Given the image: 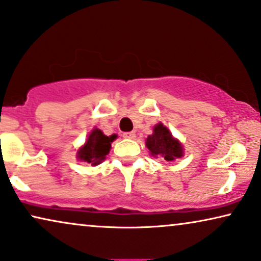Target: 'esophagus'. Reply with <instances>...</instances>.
<instances>
[{
    "instance_id": "esophagus-1",
    "label": "esophagus",
    "mask_w": 261,
    "mask_h": 261,
    "mask_svg": "<svg viewBox=\"0 0 261 261\" xmlns=\"http://www.w3.org/2000/svg\"><path fill=\"white\" fill-rule=\"evenodd\" d=\"M123 137L126 138V140H134V138L136 137V133H134V131H131V133H125L123 134Z\"/></svg>"
}]
</instances>
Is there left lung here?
Here are the masks:
<instances>
[{
    "instance_id": "left-lung-1",
    "label": "left lung",
    "mask_w": 261,
    "mask_h": 261,
    "mask_svg": "<svg viewBox=\"0 0 261 261\" xmlns=\"http://www.w3.org/2000/svg\"><path fill=\"white\" fill-rule=\"evenodd\" d=\"M145 147L152 158L163 159L166 161H175L185 154L181 142L173 136L169 128L161 121L152 128V134L145 138Z\"/></svg>"
}]
</instances>
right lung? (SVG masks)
<instances>
[{"label": "right lung", "mask_w": 261, "mask_h": 261, "mask_svg": "<svg viewBox=\"0 0 261 261\" xmlns=\"http://www.w3.org/2000/svg\"><path fill=\"white\" fill-rule=\"evenodd\" d=\"M117 135L106 136L101 130L94 127L90 131L85 143L76 151V159L81 162L90 163L92 166H98L106 159L111 150V143L116 140Z\"/></svg>", "instance_id": "add662e5"}]
</instances>
